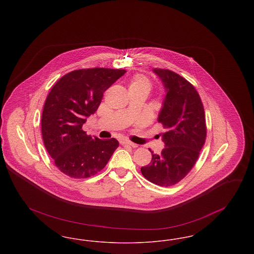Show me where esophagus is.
<instances>
[{
	"label": "esophagus",
	"instance_id": "obj_1",
	"mask_svg": "<svg viewBox=\"0 0 254 254\" xmlns=\"http://www.w3.org/2000/svg\"><path fill=\"white\" fill-rule=\"evenodd\" d=\"M121 144L123 145H130V146H132V147H137V145H136V144H134V143L130 142V141H127V140H124V141H122Z\"/></svg>",
	"mask_w": 254,
	"mask_h": 254
}]
</instances>
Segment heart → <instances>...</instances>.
<instances>
[{"label": "heart", "instance_id": "1", "mask_svg": "<svg viewBox=\"0 0 254 254\" xmlns=\"http://www.w3.org/2000/svg\"><path fill=\"white\" fill-rule=\"evenodd\" d=\"M144 89L147 93L152 88V83L150 79L144 74L137 73L133 75L129 82V89Z\"/></svg>", "mask_w": 254, "mask_h": 254}]
</instances>
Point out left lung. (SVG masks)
I'll return each instance as SVG.
<instances>
[{"label":"left lung","mask_w":254,"mask_h":254,"mask_svg":"<svg viewBox=\"0 0 254 254\" xmlns=\"http://www.w3.org/2000/svg\"><path fill=\"white\" fill-rule=\"evenodd\" d=\"M162 80L167 95L158 122L167 132L163 134L166 147L153 154L150 164L141 168L145 179L170 187L184 179L193 168L205 144L206 125L204 106L193 85L179 74L154 68Z\"/></svg>","instance_id":"8db88e82"}]
</instances>
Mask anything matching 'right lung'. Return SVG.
<instances>
[{"label": "right lung", "instance_id": "add662e5", "mask_svg": "<svg viewBox=\"0 0 254 254\" xmlns=\"http://www.w3.org/2000/svg\"><path fill=\"white\" fill-rule=\"evenodd\" d=\"M125 69L83 68L64 75L47 97L42 135L55 166L71 178H88L106 167L119 142L92 138L82 129L96 111L104 92Z\"/></svg>", "mask_w": 254, "mask_h": 254}]
</instances>
